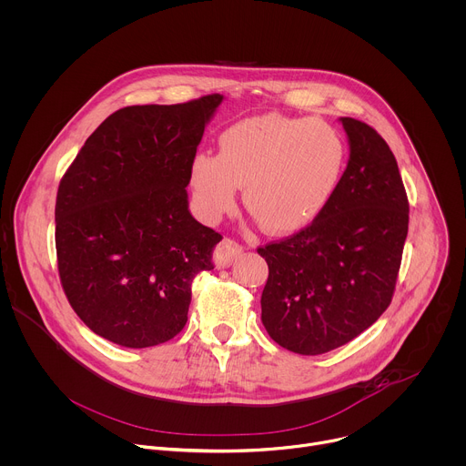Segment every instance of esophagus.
Returning <instances> with one entry per match:
<instances>
[{
	"label": "esophagus",
	"mask_w": 466,
	"mask_h": 466,
	"mask_svg": "<svg viewBox=\"0 0 466 466\" xmlns=\"http://www.w3.org/2000/svg\"><path fill=\"white\" fill-rule=\"evenodd\" d=\"M241 245L234 239H221L218 247L214 248V263L218 268H227L232 265V261L241 254Z\"/></svg>",
	"instance_id": "1"
}]
</instances>
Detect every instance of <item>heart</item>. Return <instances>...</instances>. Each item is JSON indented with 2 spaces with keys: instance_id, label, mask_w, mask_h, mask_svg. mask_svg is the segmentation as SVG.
Segmentation results:
<instances>
[{
  "instance_id": "1",
  "label": "heart",
  "mask_w": 466,
  "mask_h": 466,
  "mask_svg": "<svg viewBox=\"0 0 466 466\" xmlns=\"http://www.w3.org/2000/svg\"><path fill=\"white\" fill-rule=\"evenodd\" d=\"M345 165L339 132L318 117L265 114L219 136V154L198 152L190 185L207 221L232 208L239 185L245 205L272 234L309 227L329 205Z\"/></svg>"
}]
</instances>
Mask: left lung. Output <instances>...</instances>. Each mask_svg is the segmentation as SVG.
Listing matches in <instances>:
<instances>
[{"label": "left lung", "instance_id": "8db88e82", "mask_svg": "<svg viewBox=\"0 0 466 466\" xmlns=\"http://www.w3.org/2000/svg\"><path fill=\"white\" fill-rule=\"evenodd\" d=\"M350 156L323 212L301 232L258 248L268 265L261 321L283 349L330 352L378 321L392 301L409 234V199L387 141L339 117Z\"/></svg>", "mask_w": 466, "mask_h": 466}]
</instances>
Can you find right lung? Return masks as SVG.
<instances>
[{
  "label": "right lung",
  "mask_w": 466,
  "mask_h": 466,
  "mask_svg": "<svg viewBox=\"0 0 466 466\" xmlns=\"http://www.w3.org/2000/svg\"><path fill=\"white\" fill-rule=\"evenodd\" d=\"M221 94L110 114L85 141L56 198L63 290L79 319L127 349L172 339L192 279L212 270L221 236L188 210L187 185Z\"/></svg>",
  "instance_id": "obj_1"
}]
</instances>
